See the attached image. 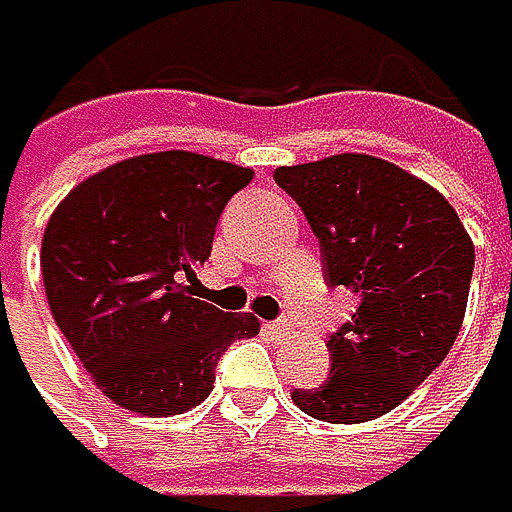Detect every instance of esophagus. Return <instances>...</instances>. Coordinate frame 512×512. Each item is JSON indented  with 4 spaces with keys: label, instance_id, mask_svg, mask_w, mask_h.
<instances>
[{
    "label": "esophagus",
    "instance_id": "obj_1",
    "mask_svg": "<svg viewBox=\"0 0 512 512\" xmlns=\"http://www.w3.org/2000/svg\"><path fill=\"white\" fill-rule=\"evenodd\" d=\"M267 331L274 334V337H286V334H290V321H286V318H277V321H270V325H267Z\"/></svg>",
    "mask_w": 512,
    "mask_h": 512
}]
</instances>
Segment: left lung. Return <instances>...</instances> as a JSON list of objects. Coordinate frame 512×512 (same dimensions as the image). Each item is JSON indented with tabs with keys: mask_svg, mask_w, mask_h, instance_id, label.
Masks as SVG:
<instances>
[{
	"mask_svg": "<svg viewBox=\"0 0 512 512\" xmlns=\"http://www.w3.org/2000/svg\"><path fill=\"white\" fill-rule=\"evenodd\" d=\"M321 248L328 286L360 306L331 331V373L293 389L299 411L328 424H363L398 408L456 344L475 245L430 184L373 155L277 168Z\"/></svg>",
	"mask_w": 512,
	"mask_h": 512,
	"instance_id": "1",
	"label": "left lung"
}]
</instances>
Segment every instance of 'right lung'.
<instances>
[{
	"instance_id": "1",
	"label": "right lung",
	"mask_w": 512,
	"mask_h": 512,
	"mask_svg": "<svg viewBox=\"0 0 512 512\" xmlns=\"http://www.w3.org/2000/svg\"><path fill=\"white\" fill-rule=\"evenodd\" d=\"M251 168L152 152L82 181L47 222L40 270L56 325L114 405L184 414L213 392L216 360L258 334L254 315L194 299L226 203Z\"/></svg>"
}]
</instances>
